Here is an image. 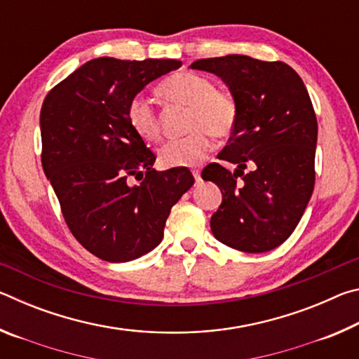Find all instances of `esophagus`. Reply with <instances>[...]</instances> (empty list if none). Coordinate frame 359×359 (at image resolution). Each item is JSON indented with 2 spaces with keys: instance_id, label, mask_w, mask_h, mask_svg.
I'll list each match as a JSON object with an SVG mask.
<instances>
[{
  "instance_id": "1",
  "label": "esophagus",
  "mask_w": 359,
  "mask_h": 359,
  "mask_svg": "<svg viewBox=\"0 0 359 359\" xmlns=\"http://www.w3.org/2000/svg\"><path fill=\"white\" fill-rule=\"evenodd\" d=\"M191 174H193L194 180H196V184H199V182H201V171H199V169H193Z\"/></svg>"
}]
</instances>
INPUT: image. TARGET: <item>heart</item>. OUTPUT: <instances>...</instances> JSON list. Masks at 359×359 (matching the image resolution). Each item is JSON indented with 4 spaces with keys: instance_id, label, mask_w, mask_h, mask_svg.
<instances>
[{
    "instance_id": "heart-1",
    "label": "heart",
    "mask_w": 359,
    "mask_h": 359,
    "mask_svg": "<svg viewBox=\"0 0 359 359\" xmlns=\"http://www.w3.org/2000/svg\"><path fill=\"white\" fill-rule=\"evenodd\" d=\"M158 93L163 100L190 109L187 115V130L190 133L184 137L169 139L158 149V160L165 168L198 165L209 151V135L226 137L233 133L238 106L228 93L214 90L209 79L191 72H179L161 82ZM126 120L142 141L154 142L160 136L155 109L141 96L130 101Z\"/></svg>"
}]
</instances>
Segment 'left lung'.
<instances>
[{
    "mask_svg": "<svg viewBox=\"0 0 359 359\" xmlns=\"http://www.w3.org/2000/svg\"><path fill=\"white\" fill-rule=\"evenodd\" d=\"M190 68L220 77L238 106L228 145L218 154L236 165L234 172L217 163L201 172L223 196L210 218L212 234L236 250L269 252L290 238L313 191L318 125L311 96L282 62L226 55L196 60Z\"/></svg>",
    "mask_w": 359,
    "mask_h": 359,
    "instance_id": "8db88e82",
    "label": "left lung"
}]
</instances>
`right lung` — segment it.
<instances>
[{
    "label": "right lung",
    "mask_w": 359,
    "mask_h": 359,
    "mask_svg": "<svg viewBox=\"0 0 359 359\" xmlns=\"http://www.w3.org/2000/svg\"><path fill=\"white\" fill-rule=\"evenodd\" d=\"M180 65L90 60L42 104V169L72 236L104 261L125 263L154 250L172 205L194 184L184 166L155 171L156 156L126 120V107L145 85ZM130 177L143 182L130 186Z\"/></svg>",
    "instance_id": "add662e5"
}]
</instances>
